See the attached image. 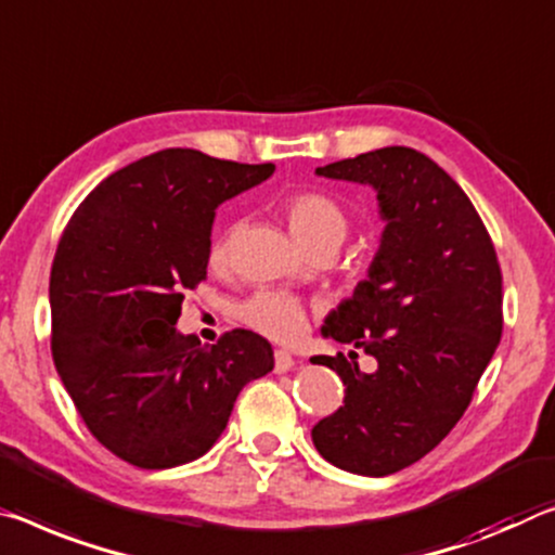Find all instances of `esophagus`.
Instances as JSON below:
<instances>
[{
  "instance_id": "34e87169",
  "label": "esophagus",
  "mask_w": 555,
  "mask_h": 555,
  "mask_svg": "<svg viewBox=\"0 0 555 555\" xmlns=\"http://www.w3.org/2000/svg\"><path fill=\"white\" fill-rule=\"evenodd\" d=\"M274 363H276V373H286V371H292V367L296 365V358L288 353V350H276Z\"/></svg>"
}]
</instances>
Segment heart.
Masks as SVG:
<instances>
[{
  "label": "heart",
  "mask_w": 555,
  "mask_h": 555,
  "mask_svg": "<svg viewBox=\"0 0 555 555\" xmlns=\"http://www.w3.org/2000/svg\"><path fill=\"white\" fill-rule=\"evenodd\" d=\"M284 212L292 234L304 246L321 240L343 242L348 232V217L343 207L323 192H298L284 202ZM227 249H230V234L215 236L209 261L222 263L227 259ZM240 319L261 336L286 343L304 333L306 306L301 298L292 294L263 288L240 306Z\"/></svg>",
  "instance_id": "1"
}]
</instances>
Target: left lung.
Instances as JSON below:
<instances>
[{"label":"left lung","instance_id":"1","mask_svg":"<svg viewBox=\"0 0 555 555\" xmlns=\"http://www.w3.org/2000/svg\"><path fill=\"white\" fill-rule=\"evenodd\" d=\"M315 175L371 184L385 230L367 276L321 328L363 348L377 371H360L353 353L311 358L346 385L311 437L333 467L388 477L433 452L469 408L501 340L499 259L464 190L412 147H380Z\"/></svg>","mask_w":555,"mask_h":555}]
</instances>
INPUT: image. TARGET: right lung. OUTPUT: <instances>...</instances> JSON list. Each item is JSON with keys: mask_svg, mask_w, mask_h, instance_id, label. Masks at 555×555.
<instances>
[{"mask_svg": "<svg viewBox=\"0 0 555 555\" xmlns=\"http://www.w3.org/2000/svg\"><path fill=\"white\" fill-rule=\"evenodd\" d=\"M274 165L167 147L120 167L66 224L49 281L51 353L99 442L140 469H170L224 433L236 395L274 371L259 333L215 346L184 336V288L207 276L217 207Z\"/></svg>", "mask_w": 555, "mask_h": 555, "instance_id": "add662e5", "label": "right lung"}]
</instances>
